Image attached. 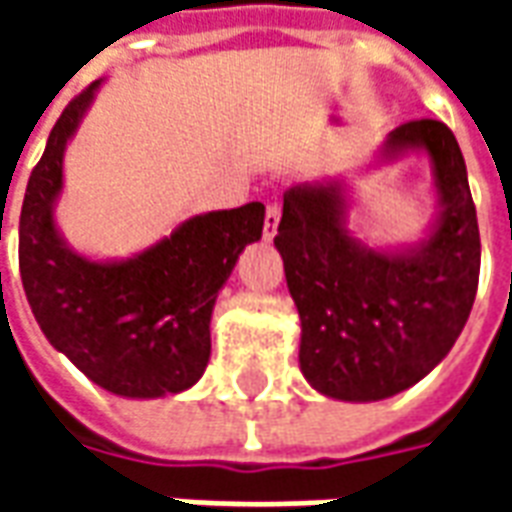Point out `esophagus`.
I'll use <instances>...</instances> for the list:
<instances>
[{
  "label": "esophagus",
  "mask_w": 512,
  "mask_h": 512,
  "mask_svg": "<svg viewBox=\"0 0 512 512\" xmlns=\"http://www.w3.org/2000/svg\"><path fill=\"white\" fill-rule=\"evenodd\" d=\"M279 216H282V208H279L277 202H268V205H266V222H263V238H266V241H271V238L277 235Z\"/></svg>",
  "instance_id": "1"
}]
</instances>
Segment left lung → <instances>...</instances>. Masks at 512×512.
Masks as SVG:
<instances>
[{"label": "left lung", "instance_id": "8db88e82", "mask_svg": "<svg viewBox=\"0 0 512 512\" xmlns=\"http://www.w3.org/2000/svg\"><path fill=\"white\" fill-rule=\"evenodd\" d=\"M425 147L441 216L428 241L403 255L362 246L345 230L340 186L285 194L277 244L301 318V373L337 400H384L439 365L472 312L480 230L455 134L439 120H408L386 156Z\"/></svg>", "mask_w": 512, "mask_h": 512}]
</instances>
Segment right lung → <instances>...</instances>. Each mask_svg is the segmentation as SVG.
I'll return each instance as SVG.
<instances>
[{"mask_svg": "<svg viewBox=\"0 0 512 512\" xmlns=\"http://www.w3.org/2000/svg\"><path fill=\"white\" fill-rule=\"evenodd\" d=\"M98 82L65 106L32 169L18 219V268L35 321L84 376L123 397L197 384L211 356V312L246 244L263 235V202L183 222L126 263H90L62 244L51 202L62 150Z\"/></svg>", "mask_w": 512, "mask_h": 512, "instance_id": "right-lung-1", "label": "right lung"}]
</instances>
